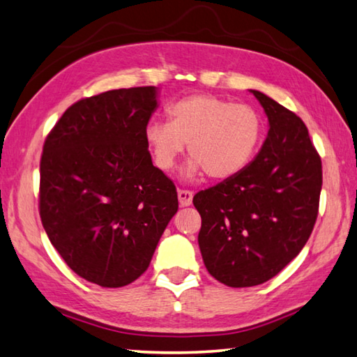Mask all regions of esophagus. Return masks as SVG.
Returning a JSON list of instances; mask_svg holds the SVG:
<instances>
[{
    "instance_id": "obj_1",
    "label": "esophagus",
    "mask_w": 357,
    "mask_h": 357,
    "mask_svg": "<svg viewBox=\"0 0 357 357\" xmlns=\"http://www.w3.org/2000/svg\"><path fill=\"white\" fill-rule=\"evenodd\" d=\"M178 202L181 206H190L192 204V197H194V192L190 190H178Z\"/></svg>"
}]
</instances>
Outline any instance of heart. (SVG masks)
Here are the masks:
<instances>
[{"label":"heart","mask_w":357,"mask_h":357,"mask_svg":"<svg viewBox=\"0 0 357 357\" xmlns=\"http://www.w3.org/2000/svg\"><path fill=\"white\" fill-rule=\"evenodd\" d=\"M166 123L146 129V143L161 171H171L188 144V176L205 171L228 178L250 163L262 139V118L253 107L206 93L188 95L166 110Z\"/></svg>","instance_id":"heart-1"}]
</instances>
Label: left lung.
Here are the masks:
<instances>
[{
    "instance_id": "1",
    "label": "left lung",
    "mask_w": 357,
    "mask_h": 357,
    "mask_svg": "<svg viewBox=\"0 0 357 357\" xmlns=\"http://www.w3.org/2000/svg\"><path fill=\"white\" fill-rule=\"evenodd\" d=\"M252 93L271 124L261 152L192 199L206 271L230 287L266 283L297 257L317 220L321 191V160L303 121L264 93Z\"/></svg>"
}]
</instances>
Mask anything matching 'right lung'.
Instances as JSON below:
<instances>
[{
    "instance_id": "obj_1",
    "label": "right lung",
    "mask_w": 357,
    "mask_h": 357,
    "mask_svg": "<svg viewBox=\"0 0 357 357\" xmlns=\"http://www.w3.org/2000/svg\"><path fill=\"white\" fill-rule=\"evenodd\" d=\"M155 95V86H133L80 99L43 144L45 231L74 273L102 287L146 272L178 210L176 185L152 165L146 143Z\"/></svg>"
}]
</instances>
